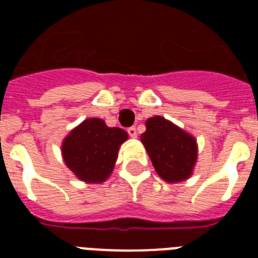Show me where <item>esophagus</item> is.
<instances>
[{"instance_id":"1","label":"esophagus","mask_w":258,"mask_h":258,"mask_svg":"<svg viewBox=\"0 0 258 258\" xmlns=\"http://www.w3.org/2000/svg\"><path fill=\"white\" fill-rule=\"evenodd\" d=\"M127 134L132 137V138H136L137 137V131H136V127L134 126H131V127H127Z\"/></svg>"}]
</instances>
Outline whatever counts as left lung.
I'll use <instances>...</instances> for the list:
<instances>
[{
    "label": "left lung",
    "instance_id": "1",
    "mask_svg": "<svg viewBox=\"0 0 258 258\" xmlns=\"http://www.w3.org/2000/svg\"><path fill=\"white\" fill-rule=\"evenodd\" d=\"M155 170L164 181L174 183L192 174L198 159L197 140L161 116L146 121V132L141 136Z\"/></svg>",
    "mask_w": 258,
    "mask_h": 258
}]
</instances>
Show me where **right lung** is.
Returning a JSON list of instances; mask_svg holds the SVG:
<instances>
[{
	"label": "right lung",
	"instance_id": "obj_1",
	"mask_svg": "<svg viewBox=\"0 0 258 258\" xmlns=\"http://www.w3.org/2000/svg\"><path fill=\"white\" fill-rule=\"evenodd\" d=\"M127 133L109 127L102 118H88L63 141L61 155L77 178L88 183L104 182L112 173L121 143Z\"/></svg>",
	"mask_w": 258,
	"mask_h": 258
}]
</instances>
